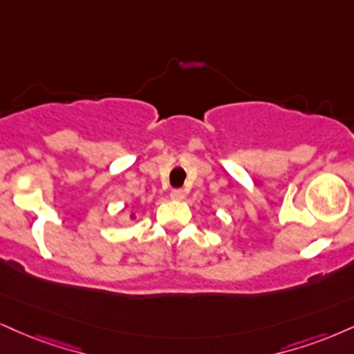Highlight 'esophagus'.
<instances>
[{"mask_svg":"<svg viewBox=\"0 0 354 354\" xmlns=\"http://www.w3.org/2000/svg\"><path fill=\"white\" fill-rule=\"evenodd\" d=\"M171 199H183L186 196V193H185V189H181V188H178V189H173L171 191Z\"/></svg>","mask_w":354,"mask_h":354,"instance_id":"34e87169","label":"esophagus"}]
</instances>
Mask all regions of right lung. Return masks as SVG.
Listing matches in <instances>:
<instances>
[{"instance_id":"right-lung-1","label":"right lung","mask_w":354,"mask_h":354,"mask_svg":"<svg viewBox=\"0 0 354 354\" xmlns=\"http://www.w3.org/2000/svg\"><path fill=\"white\" fill-rule=\"evenodd\" d=\"M131 218H133V214H131Z\"/></svg>"}]
</instances>
